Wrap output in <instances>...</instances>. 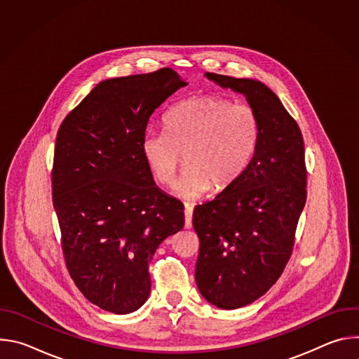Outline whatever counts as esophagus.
I'll return each mask as SVG.
<instances>
[{
	"mask_svg": "<svg viewBox=\"0 0 359 359\" xmlns=\"http://www.w3.org/2000/svg\"><path fill=\"white\" fill-rule=\"evenodd\" d=\"M191 217H193V208L190 204H186L184 206V227L191 229Z\"/></svg>",
	"mask_w": 359,
	"mask_h": 359,
	"instance_id": "34e87169",
	"label": "esophagus"
}]
</instances>
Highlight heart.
Masks as SVG:
<instances>
[{
	"label": "heart",
	"instance_id": "obj_1",
	"mask_svg": "<svg viewBox=\"0 0 359 359\" xmlns=\"http://www.w3.org/2000/svg\"><path fill=\"white\" fill-rule=\"evenodd\" d=\"M166 132L146 130L140 140L142 158L156 182L170 184L182 163L175 194L194 200L224 191L244 173L260 137L257 112L245 104L216 96L182 100L165 116Z\"/></svg>",
	"mask_w": 359,
	"mask_h": 359
}]
</instances>
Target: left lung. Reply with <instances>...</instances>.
<instances>
[{
	"mask_svg": "<svg viewBox=\"0 0 359 359\" xmlns=\"http://www.w3.org/2000/svg\"><path fill=\"white\" fill-rule=\"evenodd\" d=\"M241 93L260 119V137L241 177L215 200L198 204L196 284L208 302L236 310L264 295L291 255L306 198L304 140L297 122L263 82L204 74Z\"/></svg>",
	"mask_w": 359,
	"mask_h": 359,
	"instance_id": "8db88e82",
	"label": "left lung"
}]
</instances>
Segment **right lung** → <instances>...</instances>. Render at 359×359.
Here are the masks:
<instances>
[{"label":"right lung","instance_id":"obj_1","mask_svg":"<svg viewBox=\"0 0 359 359\" xmlns=\"http://www.w3.org/2000/svg\"><path fill=\"white\" fill-rule=\"evenodd\" d=\"M186 85L170 68L105 79L60 128L53 198L65 263L85 298L105 311L140 309L153 254L184 226L183 204L156 186L140 140L153 112Z\"/></svg>","mask_w":359,"mask_h":359}]
</instances>
